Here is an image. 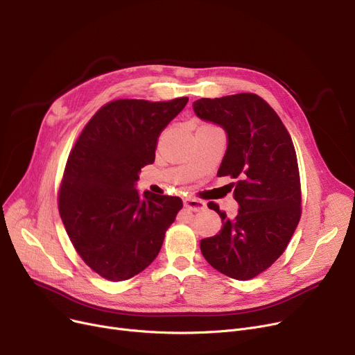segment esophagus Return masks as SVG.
Instances as JSON below:
<instances>
[{"mask_svg":"<svg viewBox=\"0 0 355 355\" xmlns=\"http://www.w3.org/2000/svg\"><path fill=\"white\" fill-rule=\"evenodd\" d=\"M184 207L190 209L191 211H202L206 209V202L197 198H184Z\"/></svg>","mask_w":355,"mask_h":355,"instance_id":"obj_1","label":"esophagus"}]
</instances>
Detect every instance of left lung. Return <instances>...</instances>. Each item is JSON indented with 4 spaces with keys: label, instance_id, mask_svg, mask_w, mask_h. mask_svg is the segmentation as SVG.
<instances>
[{
    "label": "left lung",
    "instance_id": "obj_1",
    "mask_svg": "<svg viewBox=\"0 0 355 355\" xmlns=\"http://www.w3.org/2000/svg\"><path fill=\"white\" fill-rule=\"evenodd\" d=\"M196 115L225 129L227 149L218 177L236 180L239 213L230 218L216 202L223 227L202 239L207 262L237 281L266 270L281 256L301 218V182L288 129L276 112L254 93H237L193 103Z\"/></svg>",
    "mask_w": 355,
    "mask_h": 355
}]
</instances>
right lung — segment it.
I'll use <instances>...</instances> for the list:
<instances>
[{"label":"right lung","instance_id":"1","mask_svg":"<svg viewBox=\"0 0 355 355\" xmlns=\"http://www.w3.org/2000/svg\"><path fill=\"white\" fill-rule=\"evenodd\" d=\"M187 102H109L70 151L60 217L85 263L107 281H126L151 265L182 209L181 198L139 194L135 184L141 168L154 162L161 132Z\"/></svg>","mask_w":355,"mask_h":355}]
</instances>
